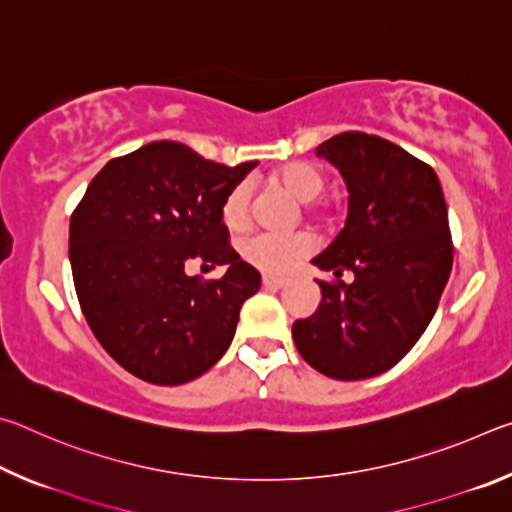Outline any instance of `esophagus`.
Wrapping results in <instances>:
<instances>
[{"label":"esophagus","instance_id":"obj_1","mask_svg":"<svg viewBox=\"0 0 512 512\" xmlns=\"http://www.w3.org/2000/svg\"><path fill=\"white\" fill-rule=\"evenodd\" d=\"M262 282L266 289H282L284 284H287V280H282V277H273V275H264Z\"/></svg>","mask_w":512,"mask_h":512}]
</instances>
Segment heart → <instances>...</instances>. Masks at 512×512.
I'll use <instances>...</instances> for the list:
<instances>
[{
	"label": "heart",
	"mask_w": 512,
	"mask_h": 512,
	"mask_svg": "<svg viewBox=\"0 0 512 512\" xmlns=\"http://www.w3.org/2000/svg\"><path fill=\"white\" fill-rule=\"evenodd\" d=\"M275 180L300 203H311L325 192V176L314 164L291 162L275 171ZM250 198L253 189L248 183H239L223 198L221 219L230 230H241L250 219ZM309 235H277V232H253L239 241L241 257L257 266L259 271L271 275H284L291 271L302 257L311 253Z\"/></svg>",
	"instance_id": "1"
}]
</instances>
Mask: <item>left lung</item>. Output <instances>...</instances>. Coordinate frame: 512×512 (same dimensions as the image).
<instances>
[{
    "mask_svg": "<svg viewBox=\"0 0 512 512\" xmlns=\"http://www.w3.org/2000/svg\"><path fill=\"white\" fill-rule=\"evenodd\" d=\"M316 155L341 171L348 219L311 259L339 280H318L323 300L293 323V341L323 375L368 379L402 361L436 314L454 259L447 203L436 171L384 137L348 131Z\"/></svg>",
    "mask_w": 512,
    "mask_h": 512,
    "instance_id": "8db88e82",
    "label": "left lung"
}]
</instances>
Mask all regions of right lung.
<instances>
[{
  "label": "right lung",
  "mask_w": 512,
  "mask_h": 512,
  "mask_svg": "<svg viewBox=\"0 0 512 512\" xmlns=\"http://www.w3.org/2000/svg\"><path fill=\"white\" fill-rule=\"evenodd\" d=\"M255 164L225 167L180 142H151L110 160L76 205V296L103 350L131 375L187 384L228 350L262 275L230 246L221 205ZM192 263L229 271L201 281L186 275Z\"/></svg>",
  "instance_id": "obj_1"
}]
</instances>
